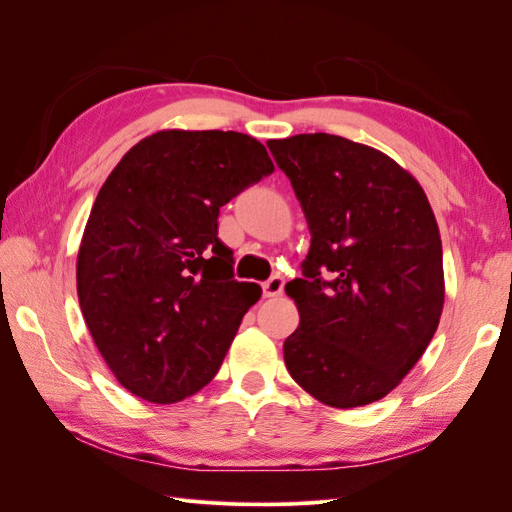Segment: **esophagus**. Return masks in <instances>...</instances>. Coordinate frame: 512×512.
Wrapping results in <instances>:
<instances>
[{
    "mask_svg": "<svg viewBox=\"0 0 512 512\" xmlns=\"http://www.w3.org/2000/svg\"><path fill=\"white\" fill-rule=\"evenodd\" d=\"M282 292H284V277L282 275H273L265 284H262V294H265V297H280Z\"/></svg>",
    "mask_w": 512,
    "mask_h": 512,
    "instance_id": "1",
    "label": "esophagus"
}]
</instances>
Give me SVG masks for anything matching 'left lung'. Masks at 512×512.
I'll return each instance as SVG.
<instances>
[{"instance_id":"left-lung-1","label":"left lung","mask_w":512,"mask_h":512,"mask_svg":"<svg viewBox=\"0 0 512 512\" xmlns=\"http://www.w3.org/2000/svg\"><path fill=\"white\" fill-rule=\"evenodd\" d=\"M312 245L286 284L299 329L284 361L333 408L389 395L427 350L444 305L442 241L418 181L382 151L335 134L267 143Z\"/></svg>"}]
</instances>
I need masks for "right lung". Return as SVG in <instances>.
I'll use <instances>...</instances> for the list:
<instances>
[{
  "instance_id": "obj_1",
  "label": "right lung",
  "mask_w": 512,
  "mask_h": 512,
  "mask_svg": "<svg viewBox=\"0 0 512 512\" xmlns=\"http://www.w3.org/2000/svg\"><path fill=\"white\" fill-rule=\"evenodd\" d=\"M273 173L256 138L162 130L98 192L76 260L87 329L123 389L175 404L218 374L260 286L237 282L220 209Z\"/></svg>"
}]
</instances>
